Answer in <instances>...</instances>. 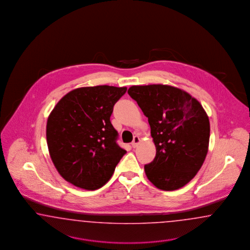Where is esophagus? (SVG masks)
Wrapping results in <instances>:
<instances>
[{
	"label": "esophagus",
	"mask_w": 250,
	"mask_h": 250,
	"mask_svg": "<svg viewBox=\"0 0 250 250\" xmlns=\"http://www.w3.org/2000/svg\"><path fill=\"white\" fill-rule=\"evenodd\" d=\"M139 142H140L139 136H134V139H133V142L131 143V145H132V146L135 148V147L137 146V145L139 144Z\"/></svg>",
	"instance_id": "obj_1"
}]
</instances>
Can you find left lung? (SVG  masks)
Instances as JSON below:
<instances>
[{"instance_id": "1", "label": "left lung", "mask_w": 250, "mask_h": 250, "mask_svg": "<svg viewBox=\"0 0 250 250\" xmlns=\"http://www.w3.org/2000/svg\"><path fill=\"white\" fill-rule=\"evenodd\" d=\"M131 98L148 118L156 157L145 165L147 179L163 190L192 180L208 152L210 122L196 99L168 85L132 86Z\"/></svg>"}]
</instances>
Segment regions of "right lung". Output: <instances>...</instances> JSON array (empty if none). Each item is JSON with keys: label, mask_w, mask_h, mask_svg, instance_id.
Returning a JSON list of instances; mask_svg holds the SVG:
<instances>
[{"label": "right lung", "mask_w": 250, "mask_h": 250, "mask_svg": "<svg viewBox=\"0 0 250 250\" xmlns=\"http://www.w3.org/2000/svg\"><path fill=\"white\" fill-rule=\"evenodd\" d=\"M126 87L108 85L69 91L46 123V142L59 173L76 187L93 190L110 180L126 150L110 121Z\"/></svg>", "instance_id": "1"}]
</instances>
